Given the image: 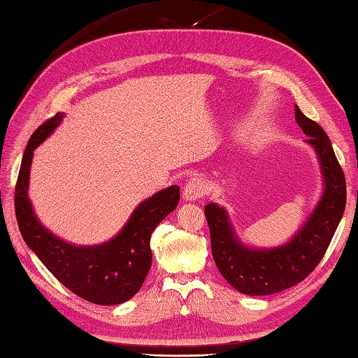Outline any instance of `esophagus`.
Wrapping results in <instances>:
<instances>
[{
	"label": "esophagus",
	"mask_w": 358,
	"mask_h": 358,
	"mask_svg": "<svg viewBox=\"0 0 358 358\" xmlns=\"http://www.w3.org/2000/svg\"><path fill=\"white\" fill-rule=\"evenodd\" d=\"M207 184L202 178H192L184 185V199L185 201H198L207 193Z\"/></svg>",
	"instance_id": "esophagus-1"
}]
</instances>
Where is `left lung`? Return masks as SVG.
Returning <instances> with one entry per match:
<instances>
[{"instance_id":"8db88e82","label":"left lung","mask_w":358,"mask_h":358,"mask_svg":"<svg viewBox=\"0 0 358 358\" xmlns=\"http://www.w3.org/2000/svg\"><path fill=\"white\" fill-rule=\"evenodd\" d=\"M295 120L315 151L323 176V193L308 220L286 244L245 245L236 235L227 210L215 202L206 206L211 253L217 271L231 287L250 296L271 295L295 286L308 276L331 244L346 207V180L329 137L295 105Z\"/></svg>"}]
</instances>
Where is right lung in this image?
I'll list each match as a JSON object with an SVG mask.
<instances>
[{
  "label": "right lung",
  "mask_w": 358,
  "mask_h": 358,
  "mask_svg": "<svg viewBox=\"0 0 358 358\" xmlns=\"http://www.w3.org/2000/svg\"><path fill=\"white\" fill-rule=\"evenodd\" d=\"M58 113L29 138L15 188V213L21 235L48 271L76 295L101 306L133 298L151 267V233L179 203V187L171 185L138 203L123 229L106 243L76 245L58 238L36 217L29 199V176L34 151L60 125Z\"/></svg>",
  "instance_id": "add662e5"
}]
</instances>
